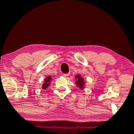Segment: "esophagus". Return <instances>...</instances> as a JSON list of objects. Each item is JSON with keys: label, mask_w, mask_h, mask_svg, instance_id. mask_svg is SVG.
<instances>
[{"label": "esophagus", "mask_w": 134, "mask_h": 134, "mask_svg": "<svg viewBox=\"0 0 134 134\" xmlns=\"http://www.w3.org/2000/svg\"><path fill=\"white\" fill-rule=\"evenodd\" d=\"M69 75V74L68 73V74H63V76H64V77H65V78H66V77H68Z\"/></svg>", "instance_id": "1"}]
</instances>
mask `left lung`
<instances>
[{"label":"left lung","mask_w":134,"mask_h":134,"mask_svg":"<svg viewBox=\"0 0 134 134\" xmlns=\"http://www.w3.org/2000/svg\"><path fill=\"white\" fill-rule=\"evenodd\" d=\"M75 78L77 79L75 81L76 85L78 86V88L81 89V90H83V89H84L85 85V81H84L83 78L82 77H81L80 75H76Z\"/></svg>","instance_id":"1"}]
</instances>
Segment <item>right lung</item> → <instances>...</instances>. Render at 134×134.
I'll list each match as a JSON object with an SVG mask.
<instances>
[{"instance_id":"1","label":"right lung","mask_w":134,"mask_h":134,"mask_svg":"<svg viewBox=\"0 0 134 134\" xmlns=\"http://www.w3.org/2000/svg\"><path fill=\"white\" fill-rule=\"evenodd\" d=\"M52 77L51 76H47L46 78L44 79V82L43 83V85H42V89L45 90V89L48 88V86L50 85L51 82L52 81Z\"/></svg>"}]
</instances>
